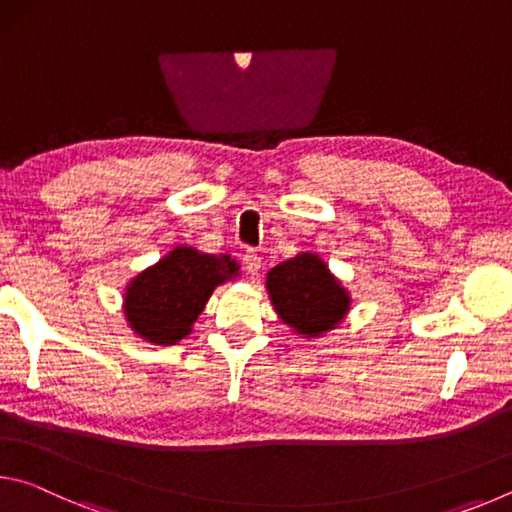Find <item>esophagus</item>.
I'll return each mask as SVG.
<instances>
[{
	"mask_svg": "<svg viewBox=\"0 0 512 512\" xmlns=\"http://www.w3.org/2000/svg\"><path fill=\"white\" fill-rule=\"evenodd\" d=\"M244 266H246V271L250 273V275H257L259 271H262V255L257 253V250H246V255H244Z\"/></svg>",
	"mask_w": 512,
	"mask_h": 512,
	"instance_id": "esophagus-1",
	"label": "esophagus"
}]
</instances>
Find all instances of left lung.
Here are the masks:
<instances>
[{
    "label": "left lung",
    "mask_w": 512,
    "mask_h": 512,
    "mask_svg": "<svg viewBox=\"0 0 512 512\" xmlns=\"http://www.w3.org/2000/svg\"><path fill=\"white\" fill-rule=\"evenodd\" d=\"M266 289L275 311L298 334L318 336L348 311L350 298L316 255L302 253L268 273Z\"/></svg>",
    "instance_id": "1"
}]
</instances>
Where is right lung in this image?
Returning a JSON list of instances; mask_svg holds the SVG:
<instances>
[{"instance_id":"add662e5","label":"right lung","mask_w":512,"mask_h":512,"mask_svg":"<svg viewBox=\"0 0 512 512\" xmlns=\"http://www.w3.org/2000/svg\"><path fill=\"white\" fill-rule=\"evenodd\" d=\"M239 271L228 255H205L180 246L146 268L126 291V318L142 339L173 345L192 332L216 284Z\"/></svg>"}]
</instances>
